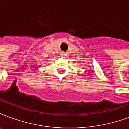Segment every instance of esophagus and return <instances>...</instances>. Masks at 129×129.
Segmentation results:
<instances>
[{"label": "esophagus", "mask_w": 129, "mask_h": 129, "mask_svg": "<svg viewBox=\"0 0 129 129\" xmlns=\"http://www.w3.org/2000/svg\"><path fill=\"white\" fill-rule=\"evenodd\" d=\"M66 56H67V55H66V54L64 53V52H62V53H61V57H62V58H65Z\"/></svg>", "instance_id": "obj_1"}]
</instances>
